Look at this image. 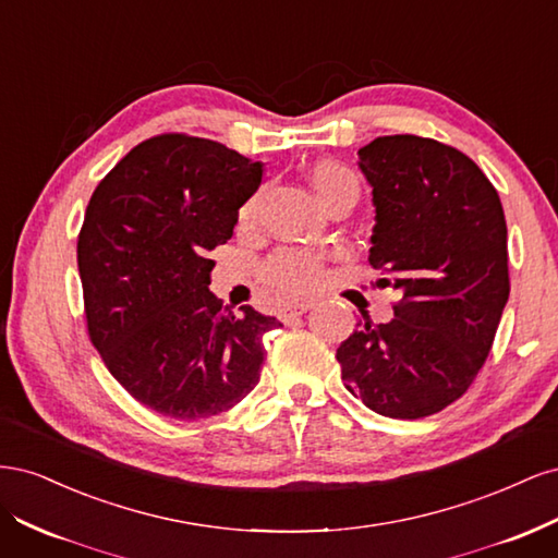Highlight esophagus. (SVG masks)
<instances>
[{"instance_id":"1","label":"esophagus","mask_w":558,"mask_h":558,"mask_svg":"<svg viewBox=\"0 0 558 558\" xmlns=\"http://www.w3.org/2000/svg\"><path fill=\"white\" fill-rule=\"evenodd\" d=\"M314 302L312 300H302V302H291L281 310V318H293V316H302L307 310H312Z\"/></svg>"}]
</instances>
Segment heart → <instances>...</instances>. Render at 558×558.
<instances>
[{"mask_svg":"<svg viewBox=\"0 0 558 558\" xmlns=\"http://www.w3.org/2000/svg\"><path fill=\"white\" fill-rule=\"evenodd\" d=\"M312 185L318 195V199L328 207L337 197H359V177L351 167L337 162V160H320L312 167ZM260 205V193L253 195L244 202L240 211L242 223L253 221ZM324 277V265H320V256L312 251L300 248H281L272 258H269L263 267V279L275 289L277 293L286 298H295L312 291L314 286Z\"/></svg>","mask_w":558,"mask_h":558,"instance_id":"heart-1","label":"heart"}]
</instances>
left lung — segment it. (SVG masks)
I'll return each instance as SVG.
<instances>
[{
  "label": "left lung",
  "mask_w": 558,
  "mask_h": 558,
  "mask_svg": "<svg viewBox=\"0 0 558 558\" xmlns=\"http://www.w3.org/2000/svg\"><path fill=\"white\" fill-rule=\"evenodd\" d=\"M359 167L377 214L369 265L402 298L388 324L359 320L337 361L365 408L430 416L475 381L510 298L500 197L459 148L416 134L377 137Z\"/></svg>",
  "instance_id": "1"
}]
</instances>
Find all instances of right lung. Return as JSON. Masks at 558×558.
Wrapping results in <instances>:
<instances>
[{"instance_id": "obj_1", "label": "right lung", "mask_w": 558, "mask_h": 558, "mask_svg": "<svg viewBox=\"0 0 558 558\" xmlns=\"http://www.w3.org/2000/svg\"><path fill=\"white\" fill-rule=\"evenodd\" d=\"M263 162L223 144L158 134L95 189L78 232L90 342L144 408L195 421L221 414L260 379L275 316L211 291L209 251L226 244Z\"/></svg>"}]
</instances>
